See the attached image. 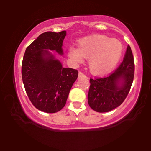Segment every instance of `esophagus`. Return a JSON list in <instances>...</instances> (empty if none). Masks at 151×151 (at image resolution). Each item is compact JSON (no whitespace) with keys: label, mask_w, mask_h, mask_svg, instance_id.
Here are the masks:
<instances>
[{"label":"esophagus","mask_w":151,"mask_h":151,"mask_svg":"<svg viewBox=\"0 0 151 151\" xmlns=\"http://www.w3.org/2000/svg\"><path fill=\"white\" fill-rule=\"evenodd\" d=\"M85 77H86L84 73H82V72H79V74H78V78H79V79H81V78H85Z\"/></svg>","instance_id":"obj_1"}]
</instances>
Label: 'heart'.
<instances>
[{
    "mask_svg": "<svg viewBox=\"0 0 151 151\" xmlns=\"http://www.w3.org/2000/svg\"><path fill=\"white\" fill-rule=\"evenodd\" d=\"M124 47L119 40L93 35L78 40V48L70 47L69 58L74 64H80L89 58L90 70L98 75L106 74L116 67L122 58Z\"/></svg>",
    "mask_w": 151,
    "mask_h": 151,
    "instance_id": "heart-1",
    "label": "heart"
}]
</instances>
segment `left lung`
<instances>
[{
  "instance_id": "obj_1",
  "label": "left lung",
  "mask_w": 151,
  "mask_h": 151,
  "mask_svg": "<svg viewBox=\"0 0 151 151\" xmlns=\"http://www.w3.org/2000/svg\"><path fill=\"white\" fill-rule=\"evenodd\" d=\"M134 77V60L127 47L124 60L113 73L103 78L90 79L88 103L95 111L109 112L119 106L129 93Z\"/></svg>"
}]
</instances>
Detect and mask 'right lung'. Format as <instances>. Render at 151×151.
I'll return each instance as SVG.
<instances>
[{
  "mask_svg": "<svg viewBox=\"0 0 151 151\" xmlns=\"http://www.w3.org/2000/svg\"><path fill=\"white\" fill-rule=\"evenodd\" d=\"M67 32H45L26 48L22 78L30 101L46 113H56L65 106L78 71L63 67L52 51L64 55L62 45Z\"/></svg>",
  "mask_w": 151,
  "mask_h": 151,
  "instance_id": "obj_1",
  "label": "right lung"
}]
</instances>
